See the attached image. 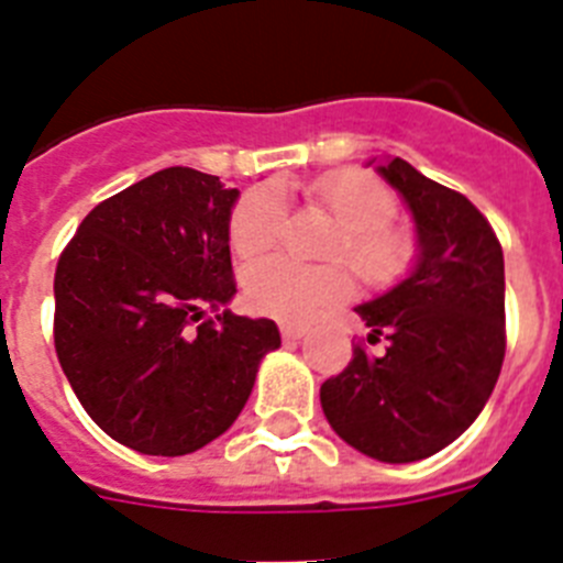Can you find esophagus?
Instances as JSON below:
<instances>
[{
    "label": "esophagus",
    "instance_id": "esophagus-1",
    "mask_svg": "<svg viewBox=\"0 0 563 563\" xmlns=\"http://www.w3.org/2000/svg\"><path fill=\"white\" fill-rule=\"evenodd\" d=\"M282 330V338L285 341H298V338H305L307 332H310V327L307 324H292V321H285V324L278 327Z\"/></svg>",
    "mask_w": 563,
    "mask_h": 563
}]
</instances>
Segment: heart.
Returning a JSON list of instances; mask_svg holds the SVG:
<instances>
[{"instance_id": "heart-1", "label": "heart", "mask_w": 563, "mask_h": 563, "mask_svg": "<svg viewBox=\"0 0 563 563\" xmlns=\"http://www.w3.org/2000/svg\"><path fill=\"white\" fill-rule=\"evenodd\" d=\"M310 202L330 213L341 225L330 247V258H346L372 285H389L415 265L417 242L406 228L391 225L397 197L386 183L357 168H338L321 174L307 188ZM285 231V208L276 191L256 186L239 197L228 222L231 251L245 262L265 256ZM355 285L343 267L292 265L287 258H271L253 267L245 278L247 305L278 321H305L324 307L341 305Z\"/></svg>"}]
</instances>
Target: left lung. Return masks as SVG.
I'll list each match as a JSON object with an SVG mask.
<instances>
[{"mask_svg": "<svg viewBox=\"0 0 563 563\" xmlns=\"http://www.w3.org/2000/svg\"><path fill=\"white\" fill-rule=\"evenodd\" d=\"M415 217V271L357 307L372 327L350 366L321 386V409L352 449L417 462L456 440L485 409L505 361V256L494 228L460 191L411 163L377 166Z\"/></svg>", "mask_w": 563, "mask_h": 563, "instance_id": "left-lung-1", "label": "left lung"}]
</instances>
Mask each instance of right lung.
I'll list each match as a JSON object with an SVG mask.
<instances>
[{
  "instance_id": "1",
  "label": "right lung",
  "mask_w": 563,
  "mask_h": 563,
  "mask_svg": "<svg viewBox=\"0 0 563 563\" xmlns=\"http://www.w3.org/2000/svg\"><path fill=\"white\" fill-rule=\"evenodd\" d=\"M236 197L213 174L163 168L98 202L62 251L58 363L84 411L126 449L183 456L225 434L282 343L271 318H202L236 292Z\"/></svg>"
}]
</instances>
